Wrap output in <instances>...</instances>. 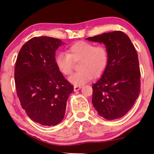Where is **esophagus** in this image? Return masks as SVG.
Instances as JSON below:
<instances>
[{
	"instance_id": "obj_1",
	"label": "esophagus",
	"mask_w": 154,
	"mask_h": 154,
	"mask_svg": "<svg viewBox=\"0 0 154 154\" xmlns=\"http://www.w3.org/2000/svg\"><path fill=\"white\" fill-rule=\"evenodd\" d=\"M81 88V87L80 85H74V87H73L74 91H78V90H79Z\"/></svg>"
}]
</instances>
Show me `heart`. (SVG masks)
<instances>
[{
  "label": "heart",
  "mask_w": 154,
  "mask_h": 154,
  "mask_svg": "<svg viewBox=\"0 0 154 154\" xmlns=\"http://www.w3.org/2000/svg\"><path fill=\"white\" fill-rule=\"evenodd\" d=\"M109 52L104 45H94L85 41H79L71 45L66 53H59L55 57L58 70L64 75L72 73L74 62L79 63V72L69 78L70 83L81 85L92 78L102 75L109 64Z\"/></svg>",
  "instance_id": "1"
}]
</instances>
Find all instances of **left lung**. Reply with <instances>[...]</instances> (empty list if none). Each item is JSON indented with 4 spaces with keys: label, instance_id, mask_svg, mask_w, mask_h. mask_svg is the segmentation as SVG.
<instances>
[{
    "label": "left lung",
    "instance_id": "1",
    "mask_svg": "<svg viewBox=\"0 0 154 154\" xmlns=\"http://www.w3.org/2000/svg\"><path fill=\"white\" fill-rule=\"evenodd\" d=\"M86 39L104 43L109 57L102 78L92 85V104L104 119H120L132 109L140 92L141 73L135 48L121 31Z\"/></svg>",
    "mask_w": 154,
    "mask_h": 154
}]
</instances>
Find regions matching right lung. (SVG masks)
I'll return each mask as SVG.
<instances>
[{
  "label": "right lung",
  "instance_id": "add662e5",
  "mask_svg": "<svg viewBox=\"0 0 154 154\" xmlns=\"http://www.w3.org/2000/svg\"><path fill=\"white\" fill-rule=\"evenodd\" d=\"M58 38L33 37L19 52L14 67L16 91L21 106L33 121L56 125L64 119L66 102L73 91L55 64Z\"/></svg>",
  "mask_w": 154,
  "mask_h": 154
}]
</instances>
